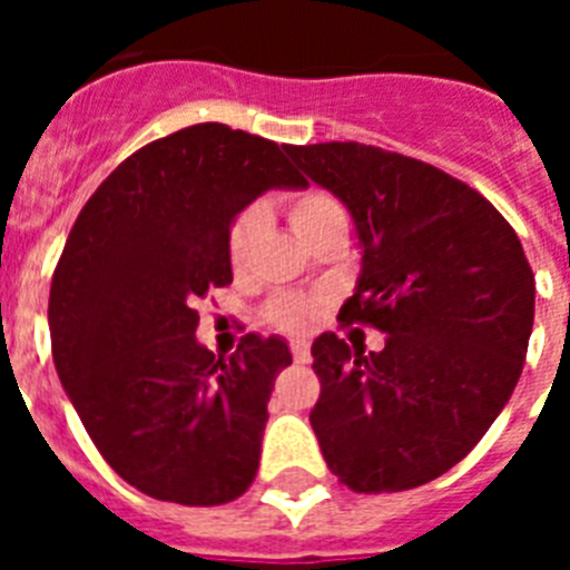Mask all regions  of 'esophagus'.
Masks as SVG:
<instances>
[{
	"mask_svg": "<svg viewBox=\"0 0 570 570\" xmlns=\"http://www.w3.org/2000/svg\"><path fill=\"white\" fill-rule=\"evenodd\" d=\"M291 354H294L296 362H308V342L305 340L291 342Z\"/></svg>",
	"mask_w": 570,
	"mask_h": 570,
	"instance_id": "obj_1",
	"label": "esophagus"
}]
</instances>
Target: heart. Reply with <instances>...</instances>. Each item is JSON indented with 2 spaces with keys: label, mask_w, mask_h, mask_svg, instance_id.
<instances>
[{
  "label": "heart",
  "mask_w": 570,
  "mask_h": 570,
  "mask_svg": "<svg viewBox=\"0 0 570 570\" xmlns=\"http://www.w3.org/2000/svg\"><path fill=\"white\" fill-rule=\"evenodd\" d=\"M288 223L291 230H294L302 242H308L311 236L320 234V230L328 228V225H345V210H342V205L336 203L331 194H325V190L320 188H308L291 199ZM256 228H259V210L256 208L242 210L234 223H230L228 239H225L230 268H242V265H245ZM265 316H268V322L276 331L299 334V331H308L311 322L316 320V302L308 299V296L294 294L276 296L268 305V311H265Z\"/></svg>",
  "instance_id": "b5f03b06"
}]
</instances>
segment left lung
<instances>
[{
	"label": "left lung",
	"mask_w": 570,
	"mask_h": 570,
	"mask_svg": "<svg viewBox=\"0 0 570 570\" xmlns=\"http://www.w3.org/2000/svg\"><path fill=\"white\" fill-rule=\"evenodd\" d=\"M345 203L362 274L340 322L385 336L365 354L314 342L322 456L356 493L425 485L468 456L511 400L533 328V271L480 190L434 165L360 142L285 145Z\"/></svg>",
	"instance_id": "obj_1"
}]
</instances>
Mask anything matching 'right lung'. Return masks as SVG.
<instances>
[{"mask_svg":"<svg viewBox=\"0 0 570 570\" xmlns=\"http://www.w3.org/2000/svg\"><path fill=\"white\" fill-rule=\"evenodd\" d=\"M279 145L203 122L130 154L85 203L50 282L53 365L85 431L136 491L225 505L259 468L291 351L196 342V302L234 282L228 228L271 188H305Z\"/></svg>","mask_w":570,"mask_h":570,"instance_id":"add662e5","label":"right lung"}]
</instances>
